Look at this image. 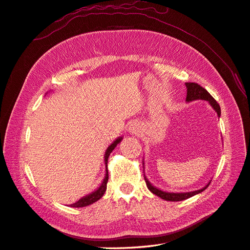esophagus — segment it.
<instances>
[{
	"instance_id": "34e87169",
	"label": "esophagus",
	"mask_w": 250,
	"mask_h": 250,
	"mask_svg": "<svg viewBox=\"0 0 250 250\" xmlns=\"http://www.w3.org/2000/svg\"><path fill=\"white\" fill-rule=\"evenodd\" d=\"M129 130H130L131 133H137V132L139 131V127H138V125L132 124V125L130 126V128H129Z\"/></svg>"
}]
</instances>
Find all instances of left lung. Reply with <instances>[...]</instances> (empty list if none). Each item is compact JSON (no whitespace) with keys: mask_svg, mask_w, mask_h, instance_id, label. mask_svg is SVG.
<instances>
[{"mask_svg":"<svg viewBox=\"0 0 250 250\" xmlns=\"http://www.w3.org/2000/svg\"><path fill=\"white\" fill-rule=\"evenodd\" d=\"M186 86H187V101L190 102L193 100H206L208 101L209 104L213 106V108L216 110V112L218 113V117H220L221 115V109L220 106H219V104L217 103V101L214 99L211 95L208 92V90L200 86L197 83H194V82H187L186 83ZM145 181H146V185L148 187L149 190L152 192L153 194H155L158 197H161L162 199H165L167 201H181V200H186L188 198L192 197V196L201 193L202 191L206 190V188L209 186L208 185L206 186V188H201V190H197V191H194V192H188V193H168V192H164L162 190H158V188H154L153 186H151V184L147 180V178L145 177Z\"/></svg>","mask_w":250,"mask_h":250,"instance_id":"1","label":"left lung"}]
</instances>
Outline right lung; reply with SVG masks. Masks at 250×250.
<instances>
[{
  "instance_id": "add662e5",
  "label": "right lung",
  "mask_w": 250,
  "mask_h": 250,
  "mask_svg": "<svg viewBox=\"0 0 250 250\" xmlns=\"http://www.w3.org/2000/svg\"><path fill=\"white\" fill-rule=\"evenodd\" d=\"M121 140H122V138H120V139H118V140H116L115 142H113V143L111 144V145L108 147V149L106 150V152H105V164H106V176H105L102 185L99 187V188H98L97 191H95V192H93L92 194H89V195L85 196V197L81 198V199L78 200L76 203L71 204L72 208H83V207H87V206H89V204H92V203L96 202L97 200H99V199L102 197V196L104 195L105 191H106L107 181H108V171H107L108 157H109V154L111 153V151L116 148V146L121 142Z\"/></svg>"
}]
</instances>
